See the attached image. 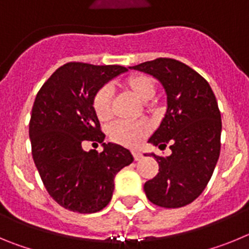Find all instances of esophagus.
Instances as JSON below:
<instances>
[{
  "instance_id": "1",
  "label": "esophagus",
  "mask_w": 249,
  "mask_h": 249,
  "mask_svg": "<svg viewBox=\"0 0 249 249\" xmlns=\"http://www.w3.org/2000/svg\"><path fill=\"white\" fill-rule=\"evenodd\" d=\"M132 155H133V158H135L136 160H140L141 158L143 157V155H142L140 151H133L132 152Z\"/></svg>"
}]
</instances>
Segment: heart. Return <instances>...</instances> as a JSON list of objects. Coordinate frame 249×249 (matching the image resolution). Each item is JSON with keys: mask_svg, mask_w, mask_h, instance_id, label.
Wrapping results in <instances>:
<instances>
[{"mask_svg": "<svg viewBox=\"0 0 249 249\" xmlns=\"http://www.w3.org/2000/svg\"><path fill=\"white\" fill-rule=\"evenodd\" d=\"M122 89L141 102L152 100L156 94V82L143 73H132L121 83ZM92 109L101 122H107L112 117V93L108 87H102L92 97ZM149 133L146 121L114 122L108 129L109 138L114 143L126 147H137Z\"/></svg>", "mask_w": 249, "mask_h": 249, "instance_id": "obj_1", "label": "heart"}]
</instances>
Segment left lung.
Masks as SVG:
<instances>
[{"label": "left lung", "instance_id": "left-lung-1", "mask_svg": "<svg viewBox=\"0 0 249 249\" xmlns=\"http://www.w3.org/2000/svg\"><path fill=\"white\" fill-rule=\"evenodd\" d=\"M157 78L167 94V111L148 140L172 151L168 157L151 153L158 173L144 183L156 206L179 208L195 201L210 182L221 151V112L210 83L190 66L173 58H156L129 67Z\"/></svg>", "mask_w": 249, "mask_h": 249}]
</instances>
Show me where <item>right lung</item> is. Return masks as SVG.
Instances as JSON below:
<instances>
[{
	"label": "right lung",
	"mask_w": 249,
	"mask_h": 249,
	"mask_svg": "<svg viewBox=\"0 0 249 249\" xmlns=\"http://www.w3.org/2000/svg\"><path fill=\"white\" fill-rule=\"evenodd\" d=\"M128 71L123 66L68 62L43 83L32 107V157L50 196L72 212L94 213L109 203L114 176L133 162L120 144L103 143L105 133L92 109V97L105 83ZM85 140L104 151H83Z\"/></svg>",
	"instance_id": "right-lung-1"
}]
</instances>
